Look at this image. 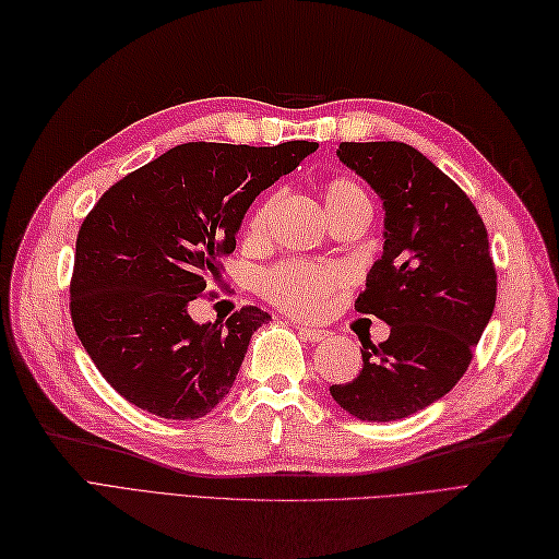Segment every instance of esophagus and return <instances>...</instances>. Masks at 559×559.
I'll use <instances>...</instances> for the list:
<instances>
[{
	"mask_svg": "<svg viewBox=\"0 0 559 559\" xmlns=\"http://www.w3.org/2000/svg\"><path fill=\"white\" fill-rule=\"evenodd\" d=\"M297 331H299V335H302L309 342H323V340L331 337V333L321 331V328H297Z\"/></svg>",
	"mask_w": 559,
	"mask_h": 559,
	"instance_id": "1",
	"label": "esophagus"
}]
</instances>
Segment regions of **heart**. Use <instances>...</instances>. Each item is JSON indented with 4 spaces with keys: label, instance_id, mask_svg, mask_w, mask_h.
<instances>
[{
    "label": "heart",
    "instance_id": "b5f03b06",
    "mask_svg": "<svg viewBox=\"0 0 559 559\" xmlns=\"http://www.w3.org/2000/svg\"><path fill=\"white\" fill-rule=\"evenodd\" d=\"M274 203L276 195H266L252 210L246 224L248 240H262L266 236ZM323 203L333 222L352 217V214H370V195L352 177L328 179L323 183ZM342 281H345V274L340 266L288 260L262 271L257 278V288L271 305L293 313V317H313L321 311L325 299L340 288Z\"/></svg>",
    "mask_w": 559,
    "mask_h": 559
}]
</instances>
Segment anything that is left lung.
<instances>
[{"instance_id": "left-lung-1", "label": "left lung", "mask_w": 559, "mask_h": 559, "mask_svg": "<svg viewBox=\"0 0 559 559\" xmlns=\"http://www.w3.org/2000/svg\"><path fill=\"white\" fill-rule=\"evenodd\" d=\"M337 157L382 200V257L354 307L392 331L364 342L359 376L331 394L359 420H402L449 394L472 361L496 307L489 238L461 186L408 143L345 141Z\"/></svg>"}]
</instances>
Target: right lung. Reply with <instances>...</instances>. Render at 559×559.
<instances>
[{
	"mask_svg": "<svg viewBox=\"0 0 559 559\" xmlns=\"http://www.w3.org/2000/svg\"><path fill=\"white\" fill-rule=\"evenodd\" d=\"M317 148L181 143L112 183L84 217L70 317L127 402L195 420L234 388L252 333L271 317L242 307L226 321L195 323L189 305L219 278L252 200Z\"/></svg>",
	"mask_w": 559,
	"mask_h": 559,
	"instance_id": "obj_1",
	"label": "right lung"
}]
</instances>
